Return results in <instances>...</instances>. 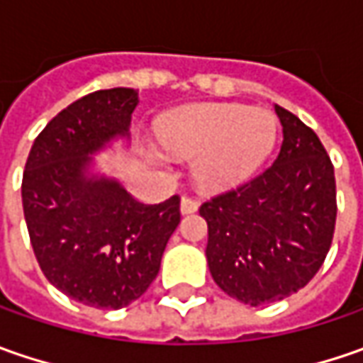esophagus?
<instances>
[{
	"label": "esophagus",
	"instance_id": "esophagus-1",
	"mask_svg": "<svg viewBox=\"0 0 363 363\" xmlns=\"http://www.w3.org/2000/svg\"><path fill=\"white\" fill-rule=\"evenodd\" d=\"M179 208H182V214H194L200 208V202L196 198H191V196H184Z\"/></svg>",
	"mask_w": 363,
	"mask_h": 363
}]
</instances>
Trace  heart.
<instances>
[{
    "mask_svg": "<svg viewBox=\"0 0 363 363\" xmlns=\"http://www.w3.org/2000/svg\"><path fill=\"white\" fill-rule=\"evenodd\" d=\"M160 141L177 157H196L194 177L203 189H226L244 182L267 160L277 141L269 111L242 105H196L160 125Z\"/></svg>",
    "mask_w": 363,
    "mask_h": 363,
    "instance_id": "obj_1",
    "label": "heart"
}]
</instances>
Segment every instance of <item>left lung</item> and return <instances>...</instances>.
Returning <instances> with one entry per match:
<instances>
[{
    "label": "left lung",
    "mask_w": 363,
    "mask_h": 363,
    "mask_svg": "<svg viewBox=\"0 0 363 363\" xmlns=\"http://www.w3.org/2000/svg\"><path fill=\"white\" fill-rule=\"evenodd\" d=\"M283 145L262 174L200 206L216 285L246 305L277 303L307 285L328 257L337 216L335 174L311 127L274 105Z\"/></svg>",
    "instance_id": "obj_1"
}]
</instances>
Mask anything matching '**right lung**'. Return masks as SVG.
Returning <instances> with one entry per match:
<instances>
[{
    "mask_svg": "<svg viewBox=\"0 0 363 363\" xmlns=\"http://www.w3.org/2000/svg\"><path fill=\"white\" fill-rule=\"evenodd\" d=\"M133 89L96 91L62 108L26 161L21 203L44 277L96 309H121L145 293L179 224V196L135 200L117 182L86 177L91 153L129 133Z\"/></svg>",
    "mask_w": 363,
    "mask_h": 363,
    "instance_id": "right-lung-1",
    "label": "right lung"
}]
</instances>
